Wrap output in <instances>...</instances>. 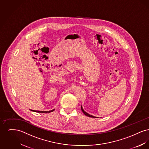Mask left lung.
Returning <instances> with one entry per match:
<instances>
[{"mask_svg":"<svg viewBox=\"0 0 149 149\" xmlns=\"http://www.w3.org/2000/svg\"><path fill=\"white\" fill-rule=\"evenodd\" d=\"M81 109L82 112L84 113V114H85V116H88V117H93V118H94V117H94V116H92V115H91V114H88V113H86V112H85V111H84V109H83V107H82V106H81Z\"/></svg>","mask_w":149,"mask_h":149,"instance_id":"left-lung-1","label":"left lung"}]
</instances>
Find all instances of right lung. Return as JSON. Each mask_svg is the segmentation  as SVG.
I'll return each mask as SVG.
<instances>
[{
  "label": "right lung",
  "instance_id": "right-lung-1",
  "mask_svg": "<svg viewBox=\"0 0 149 149\" xmlns=\"http://www.w3.org/2000/svg\"><path fill=\"white\" fill-rule=\"evenodd\" d=\"M55 109L51 110V111H34V110H31L33 112H37V113H50L51 112H53Z\"/></svg>",
  "mask_w": 149,
  "mask_h": 149
}]
</instances>
